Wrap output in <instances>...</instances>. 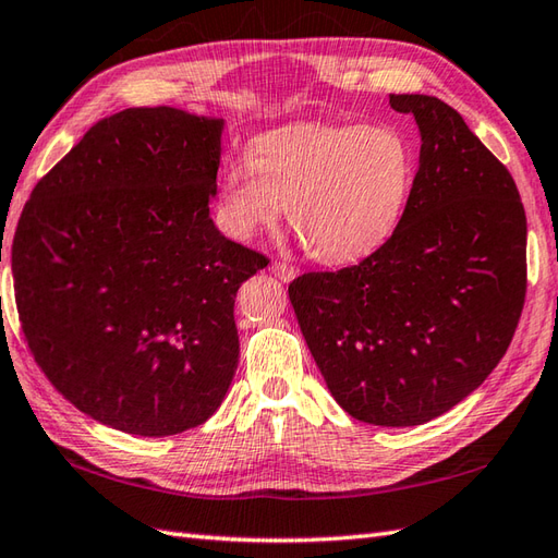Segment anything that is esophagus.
I'll use <instances>...</instances> for the list:
<instances>
[{
  "label": "esophagus",
  "mask_w": 558,
  "mask_h": 558,
  "mask_svg": "<svg viewBox=\"0 0 558 558\" xmlns=\"http://www.w3.org/2000/svg\"><path fill=\"white\" fill-rule=\"evenodd\" d=\"M295 271L299 269L287 263V259H275V263H271V275L279 277L281 281H291L295 277Z\"/></svg>",
  "instance_id": "34e87169"
}]
</instances>
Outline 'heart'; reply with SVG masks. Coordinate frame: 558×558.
Segmentation results:
<instances>
[{"instance_id": "obj_1", "label": "heart", "mask_w": 558, "mask_h": 558, "mask_svg": "<svg viewBox=\"0 0 558 558\" xmlns=\"http://www.w3.org/2000/svg\"><path fill=\"white\" fill-rule=\"evenodd\" d=\"M415 174L413 150L391 126L303 123L259 135L247 162L219 179V225L251 239L287 205L291 231L307 255L349 265L391 239Z\"/></svg>"}]
</instances>
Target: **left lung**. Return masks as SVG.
<instances>
[{
    "mask_svg": "<svg viewBox=\"0 0 558 558\" xmlns=\"http://www.w3.org/2000/svg\"><path fill=\"white\" fill-rule=\"evenodd\" d=\"M413 114L420 167L399 227L357 265L289 283L333 399L367 425L451 411L499 365L527 289V221L515 181L453 107L389 95Z\"/></svg>",
    "mask_w": 558,
    "mask_h": 558,
    "instance_id": "obj_1",
    "label": "left lung"
}]
</instances>
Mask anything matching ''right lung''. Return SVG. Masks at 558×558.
Listing matches in <instances>:
<instances>
[{"mask_svg":"<svg viewBox=\"0 0 558 558\" xmlns=\"http://www.w3.org/2000/svg\"><path fill=\"white\" fill-rule=\"evenodd\" d=\"M225 119L131 107L37 181L11 243L23 337L52 387L102 425H203L239 365L233 301L267 257L209 217Z\"/></svg>","mask_w":558,"mask_h":558,"instance_id":"1","label":"right lung"}]
</instances>
